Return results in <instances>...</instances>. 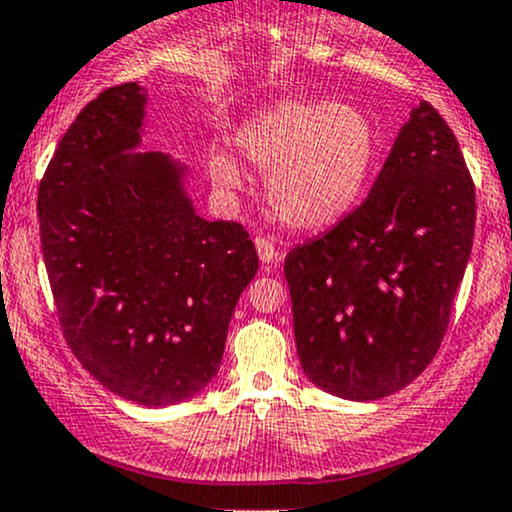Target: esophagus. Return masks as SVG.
<instances>
[{
  "label": "esophagus",
  "mask_w": 512,
  "mask_h": 512,
  "mask_svg": "<svg viewBox=\"0 0 512 512\" xmlns=\"http://www.w3.org/2000/svg\"><path fill=\"white\" fill-rule=\"evenodd\" d=\"M255 248H257V255H260V262L262 264H272L276 260H281V250L274 248L272 240L257 236L255 238Z\"/></svg>",
  "instance_id": "esophagus-1"
}]
</instances>
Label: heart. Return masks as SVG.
<instances>
[{
  "label": "heart",
  "mask_w": 512,
  "mask_h": 512,
  "mask_svg": "<svg viewBox=\"0 0 512 512\" xmlns=\"http://www.w3.org/2000/svg\"><path fill=\"white\" fill-rule=\"evenodd\" d=\"M375 129L354 105L327 98H286L250 117L236 149L267 170L264 192L274 216L298 231H320L351 211L375 161ZM216 185L236 190L231 156L211 158Z\"/></svg>",
  "instance_id": "b5f03b06"
}]
</instances>
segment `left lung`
Segmentation results:
<instances>
[{"instance_id": "obj_1", "label": "left lung", "mask_w": 512, "mask_h": 512, "mask_svg": "<svg viewBox=\"0 0 512 512\" xmlns=\"http://www.w3.org/2000/svg\"><path fill=\"white\" fill-rule=\"evenodd\" d=\"M474 182L448 122L411 110L361 207L286 255L303 373L330 395L373 402L438 354L467 269Z\"/></svg>"}]
</instances>
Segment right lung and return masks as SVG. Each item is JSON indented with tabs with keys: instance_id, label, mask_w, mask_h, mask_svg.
Returning <instances> with one entry per match:
<instances>
[{
	"instance_id": "obj_1",
	"label": "right lung",
	"mask_w": 512,
	"mask_h": 512,
	"mask_svg": "<svg viewBox=\"0 0 512 512\" xmlns=\"http://www.w3.org/2000/svg\"><path fill=\"white\" fill-rule=\"evenodd\" d=\"M146 91L113 86L76 115L38 190L43 260L72 354L117 397L168 407L219 373L236 303L257 274L236 221H207L187 168L139 151Z\"/></svg>"
}]
</instances>
